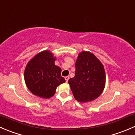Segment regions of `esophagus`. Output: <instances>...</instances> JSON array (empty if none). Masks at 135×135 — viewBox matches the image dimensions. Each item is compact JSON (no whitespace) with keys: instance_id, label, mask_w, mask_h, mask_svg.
<instances>
[{"instance_id":"esophagus-1","label":"esophagus","mask_w":135,"mask_h":135,"mask_svg":"<svg viewBox=\"0 0 135 135\" xmlns=\"http://www.w3.org/2000/svg\"><path fill=\"white\" fill-rule=\"evenodd\" d=\"M65 78V80H66V82H67L69 80V76H66Z\"/></svg>"}]
</instances>
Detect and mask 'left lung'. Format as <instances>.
I'll use <instances>...</instances> for the list:
<instances>
[{"mask_svg": "<svg viewBox=\"0 0 135 135\" xmlns=\"http://www.w3.org/2000/svg\"><path fill=\"white\" fill-rule=\"evenodd\" d=\"M75 67V76L69 80L74 98L80 103L98 98L105 86L103 64L93 53L84 51L78 54Z\"/></svg>", "mask_w": 135, "mask_h": 135, "instance_id": "obj_1", "label": "left lung"}]
</instances>
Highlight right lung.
Returning a JSON list of instances; mask_svg holds the SVG:
<instances>
[{
    "instance_id": "right-lung-1",
    "label": "right lung",
    "mask_w": 135,
    "mask_h": 135,
    "mask_svg": "<svg viewBox=\"0 0 135 135\" xmlns=\"http://www.w3.org/2000/svg\"><path fill=\"white\" fill-rule=\"evenodd\" d=\"M56 57L49 50L37 53L28 62L24 70V80L33 94L48 99L55 94L57 86L65 82L61 69L55 64Z\"/></svg>"
}]
</instances>
